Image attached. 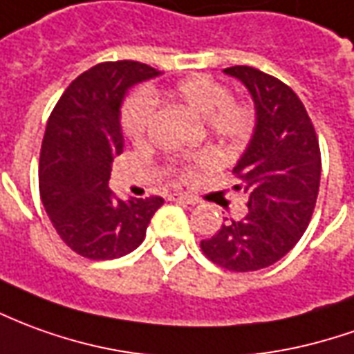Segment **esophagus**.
I'll list each match as a JSON object with an SVG mask.
<instances>
[{
    "label": "esophagus",
    "mask_w": 354,
    "mask_h": 354,
    "mask_svg": "<svg viewBox=\"0 0 354 354\" xmlns=\"http://www.w3.org/2000/svg\"><path fill=\"white\" fill-rule=\"evenodd\" d=\"M169 199H170V201L187 203V205H197V203H199V199H197L195 195H192V194H178V192H174V194H170Z\"/></svg>",
    "instance_id": "1"
}]
</instances>
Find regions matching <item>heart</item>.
Segmentation results:
<instances>
[{"label": "heart", "instance_id": "b5f03b06", "mask_svg": "<svg viewBox=\"0 0 354 354\" xmlns=\"http://www.w3.org/2000/svg\"><path fill=\"white\" fill-rule=\"evenodd\" d=\"M165 95L182 103L199 118H205L209 132L226 142H241L253 132L254 113L243 101L230 100L228 90L209 76H192L165 90ZM155 93H138L122 109L124 134L134 143L147 140L155 115Z\"/></svg>", "mask_w": 354, "mask_h": 354}]
</instances>
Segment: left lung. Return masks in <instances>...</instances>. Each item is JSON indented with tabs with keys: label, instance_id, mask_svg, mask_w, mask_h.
<instances>
[{
	"label": "left lung",
	"instance_id": "left-lung-1",
	"mask_svg": "<svg viewBox=\"0 0 354 354\" xmlns=\"http://www.w3.org/2000/svg\"><path fill=\"white\" fill-rule=\"evenodd\" d=\"M224 73L245 86L257 111L253 138L234 167L241 182L234 187L247 194L249 211L203 239L201 251L226 270L253 272L278 263L305 234L320 185V145L303 101L288 84L253 66Z\"/></svg>",
	"mask_w": 354,
	"mask_h": 354
}]
</instances>
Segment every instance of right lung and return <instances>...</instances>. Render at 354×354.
I'll return each mask as SVG.
<instances>
[{
	"instance_id": "1",
	"label": "right lung",
	"mask_w": 354,
	"mask_h": 354,
	"mask_svg": "<svg viewBox=\"0 0 354 354\" xmlns=\"http://www.w3.org/2000/svg\"><path fill=\"white\" fill-rule=\"evenodd\" d=\"M138 61L91 66L57 101L39 153V195L59 237L74 253L107 261L142 245L162 197L117 199L113 160L124 149L120 105L134 84L159 76Z\"/></svg>"
}]
</instances>
